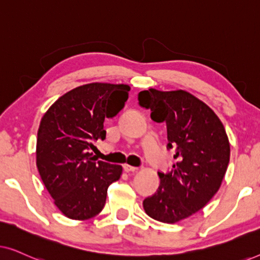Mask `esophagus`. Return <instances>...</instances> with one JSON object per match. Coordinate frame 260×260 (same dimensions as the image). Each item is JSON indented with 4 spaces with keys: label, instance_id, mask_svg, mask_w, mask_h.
Returning <instances> with one entry per match:
<instances>
[{
    "label": "esophagus",
    "instance_id": "esophagus-1",
    "mask_svg": "<svg viewBox=\"0 0 260 260\" xmlns=\"http://www.w3.org/2000/svg\"><path fill=\"white\" fill-rule=\"evenodd\" d=\"M138 168H136V167H133V166H130V165H124V170H125V172H136Z\"/></svg>",
    "mask_w": 260,
    "mask_h": 260
}]
</instances>
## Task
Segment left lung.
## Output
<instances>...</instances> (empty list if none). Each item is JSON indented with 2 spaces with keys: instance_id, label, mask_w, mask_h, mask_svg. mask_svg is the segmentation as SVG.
Here are the masks:
<instances>
[{
  "instance_id": "obj_1",
  "label": "left lung",
  "mask_w": 260,
  "mask_h": 260,
  "mask_svg": "<svg viewBox=\"0 0 260 260\" xmlns=\"http://www.w3.org/2000/svg\"><path fill=\"white\" fill-rule=\"evenodd\" d=\"M151 119L167 124L168 148L177 162L158 173L157 191L143 201L150 218L175 223L200 211L219 190L230 162V141L221 120L207 104L183 90L149 88L138 93Z\"/></svg>"
}]
</instances>
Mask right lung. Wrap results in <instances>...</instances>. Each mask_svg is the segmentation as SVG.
<instances>
[{
    "instance_id": "add662e5",
    "label": "right lung",
    "mask_w": 260,
    "mask_h": 260,
    "mask_svg": "<svg viewBox=\"0 0 260 260\" xmlns=\"http://www.w3.org/2000/svg\"><path fill=\"white\" fill-rule=\"evenodd\" d=\"M130 86L91 83L53 103L38 130L37 167L54 205L67 218L87 220L104 208L110 184L123 168L97 161L94 142L105 140V118L123 109Z\"/></svg>"
}]
</instances>
